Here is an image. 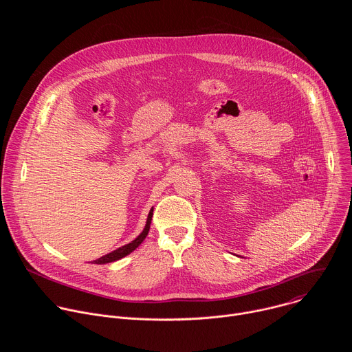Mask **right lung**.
Wrapping results in <instances>:
<instances>
[{"label": "right lung", "instance_id": "right-lung-1", "mask_svg": "<svg viewBox=\"0 0 352 352\" xmlns=\"http://www.w3.org/2000/svg\"><path fill=\"white\" fill-rule=\"evenodd\" d=\"M152 217H153V210H150L143 231H142L132 242H129V243H126V245H124V246H121V248L113 250V252H110V254H107V255H104V256H102V258L96 259L94 263H96V265H104V263L116 262V261H118V259H121V258L129 255V254L132 252V250H135V249L143 242V239L146 238V235H147V232H148V230H150V223H152Z\"/></svg>", "mask_w": 352, "mask_h": 352}]
</instances>
